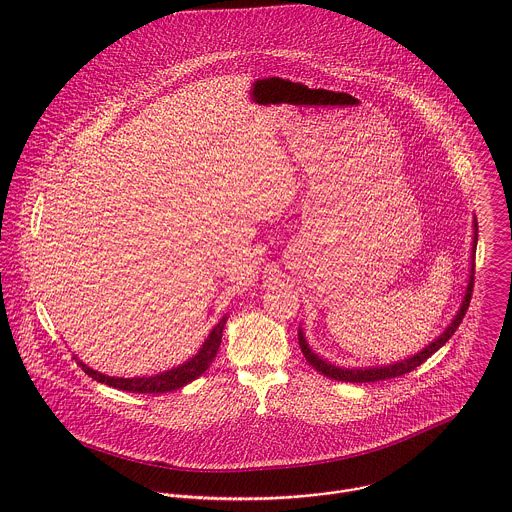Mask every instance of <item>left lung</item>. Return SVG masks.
I'll list each match as a JSON object with an SVG mask.
<instances>
[{"label":"left lung","mask_w":512,"mask_h":512,"mask_svg":"<svg viewBox=\"0 0 512 512\" xmlns=\"http://www.w3.org/2000/svg\"><path fill=\"white\" fill-rule=\"evenodd\" d=\"M477 241H479V225L477 219H473V249H471V271H469V281H467V289L461 301V307L457 311V315L453 317V321L447 325V329L435 339L431 341L425 349H421L419 353H415L413 357H407L403 361L397 363H389V365H379V367H339L333 365L331 361L319 357L307 343L303 329L299 327V347L307 359L309 365L315 367V371H319L321 375L335 379V381H345V383H375V381H385V379H393L405 373H411L413 369H417L421 363H425L433 353H437L459 329V325L463 323V317L469 309L471 303V295H473V283H475V253H477Z\"/></svg>","instance_id":"obj_1"}]
</instances>
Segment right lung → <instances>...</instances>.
<instances>
[{"instance_id": "right-lung-1", "label": "right lung", "mask_w": 512, "mask_h": 512, "mask_svg": "<svg viewBox=\"0 0 512 512\" xmlns=\"http://www.w3.org/2000/svg\"><path fill=\"white\" fill-rule=\"evenodd\" d=\"M229 315L225 313L217 325L211 329V333L207 335L205 343L199 347V351L187 359L185 363L169 369V371H163V373H157V375H151V377H131V379H125V377H109V375H103L99 371H93L91 367H87L83 361H79L77 357H73L77 361V365L91 377L95 379L97 383H105L113 389H121V391H129V393H169V391H175V389H181L185 387L187 383L195 381L197 377H201L209 365L213 363V359L217 357V351H219V345H221V337H223V329H225V323H227Z\"/></svg>"}]
</instances>
